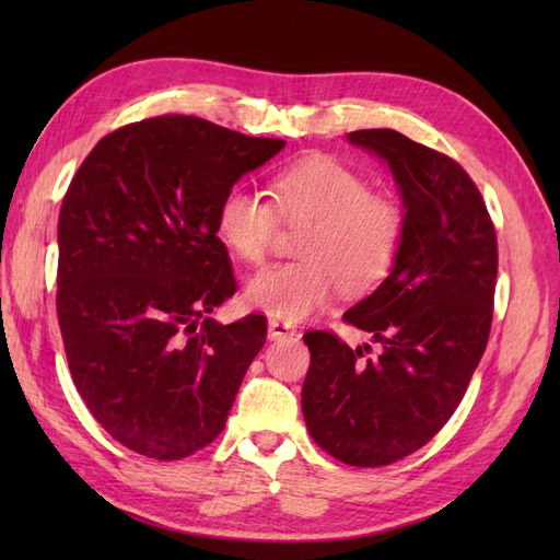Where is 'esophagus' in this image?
<instances>
[{
    "label": "esophagus",
    "instance_id": "1",
    "mask_svg": "<svg viewBox=\"0 0 560 560\" xmlns=\"http://www.w3.org/2000/svg\"><path fill=\"white\" fill-rule=\"evenodd\" d=\"M295 327L289 323V319L281 317H271L269 319V337L271 339H283V337H293Z\"/></svg>",
    "mask_w": 560,
    "mask_h": 560
}]
</instances>
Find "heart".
Masks as SVG:
<instances>
[{"label":"heart","mask_w":560,"mask_h":560,"mask_svg":"<svg viewBox=\"0 0 560 560\" xmlns=\"http://www.w3.org/2000/svg\"><path fill=\"white\" fill-rule=\"evenodd\" d=\"M283 223H303L295 241L301 259L257 271L245 301L281 319H303L335 299L337 289L361 295L380 287L401 253L407 213L399 197L325 153L295 159L273 173L269 199L243 185L223 195L217 231L231 253L265 261Z\"/></svg>","instance_id":"obj_1"}]
</instances>
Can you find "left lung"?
I'll return each instance as SVG.
<instances>
[{
    "mask_svg": "<svg viewBox=\"0 0 560 560\" xmlns=\"http://www.w3.org/2000/svg\"><path fill=\"white\" fill-rule=\"evenodd\" d=\"M355 147L385 159L407 231L395 269L343 313L373 337L351 349L335 331L303 337L311 368L303 416L311 438L349 467H387L423 447L469 387L491 335L495 229L462 165L395 129H355Z\"/></svg>",
    "mask_w": 560,
    "mask_h": 560,
    "instance_id": "1",
    "label": "left lung"
}]
</instances>
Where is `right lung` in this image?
Listing matches in <instances>:
<instances>
[{
  "instance_id": "1",
  "label": "right lung",
  "mask_w": 560,
  "mask_h": 560,
  "mask_svg": "<svg viewBox=\"0 0 560 560\" xmlns=\"http://www.w3.org/2000/svg\"><path fill=\"white\" fill-rule=\"evenodd\" d=\"M283 144L159 115L103 137L71 177L57 223L69 373L93 419L139 455L207 447L265 347V315L209 317L237 291L217 211Z\"/></svg>"
}]
</instances>
